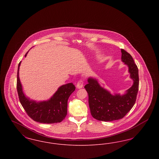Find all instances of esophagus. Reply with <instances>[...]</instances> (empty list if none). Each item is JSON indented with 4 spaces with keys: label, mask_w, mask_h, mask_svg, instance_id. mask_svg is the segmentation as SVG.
I'll return each mask as SVG.
<instances>
[{
    "label": "esophagus",
    "mask_w": 159,
    "mask_h": 159,
    "mask_svg": "<svg viewBox=\"0 0 159 159\" xmlns=\"http://www.w3.org/2000/svg\"><path fill=\"white\" fill-rule=\"evenodd\" d=\"M83 80H79V81H78V82L77 83L76 87H77V88H78V89H80V88H83Z\"/></svg>",
    "instance_id": "1"
}]
</instances>
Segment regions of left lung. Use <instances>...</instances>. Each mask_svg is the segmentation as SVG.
Returning <instances> with one entry per match:
<instances>
[{
    "label": "left lung",
    "mask_w": 159,
    "mask_h": 159,
    "mask_svg": "<svg viewBox=\"0 0 159 159\" xmlns=\"http://www.w3.org/2000/svg\"><path fill=\"white\" fill-rule=\"evenodd\" d=\"M121 52V61L128 66L130 77L134 81L125 94L113 95L92 77L88 79V83L84 86L88 93L91 115L98 120L111 121L122 119L135 103L139 88L138 68L128 52L123 49Z\"/></svg>",
    "instance_id": "8db88e82"
}]
</instances>
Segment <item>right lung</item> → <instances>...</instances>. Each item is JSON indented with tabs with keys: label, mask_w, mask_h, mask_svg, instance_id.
Here are the masks:
<instances>
[{
	"label": "right lung",
	"mask_w": 159,
	"mask_h": 159,
	"mask_svg": "<svg viewBox=\"0 0 159 159\" xmlns=\"http://www.w3.org/2000/svg\"><path fill=\"white\" fill-rule=\"evenodd\" d=\"M25 55V57L27 55ZM20 62L17 71L16 89L20 103L28 116L34 121L52 124L62 121L67 114V101L76 87L72 83L60 86L48 101L36 102L27 98L23 92L19 78Z\"/></svg>",
	"instance_id": "add662e5"
}]
</instances>
